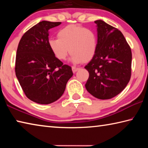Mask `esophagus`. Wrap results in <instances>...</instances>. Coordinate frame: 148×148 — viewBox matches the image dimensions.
<instances>
[{"mask_svg": "<svg viewBox=\"0 0 148 148\" xmlns=\"http://www.w3.org/2000/svg\"><path fill=\"white\" fill-rule=\"evenodd\" d=\"M79 69V68H78V67H76V66H72V71H73L74 72L77 71Z\"/></svg>", "mask_w": 148, "mask_h": 148, "instance_id": "esophagus-1", "label": "esophagus"}]
</instances>
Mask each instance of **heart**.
Segmentation results:
<instances>
[{"mask_svg": "<svg viewBox=\"0 0 148 148\" xmlns=\"http://www.w3.org/2000/svg\"><path fill=\"white\" fill-rule=\"evenodd\" d=\"M58 38L49 39L48 45L57 59L63 61L69 52L71 60L75 63L87 62L96 53L98 38L93 30L78 25H69L57 32Z\"/></svg>", "mask_w": 148, "mask_h": 148, "instance_id": "heart-1", "label": "heart"}]
</instances>
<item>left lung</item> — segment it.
<instances>
[{
    "label": "left lung",
    "mask_w": 148,
    "mask_h": 148,
    "mask_svg": "<svg viewBox=\"0 0 148 148\" xmlns=\"http://www.w3.org/2000/svg\"><path fill=\"white\" fill-rule=\"evenodd\" d=\"M98 47L86 69L89 73L86 88L99 99H110L120 93L131 76L132 52L122 32L97 20Z\"/></svg>",
    "instance_id": "left-lung-1"
}]
</instances>
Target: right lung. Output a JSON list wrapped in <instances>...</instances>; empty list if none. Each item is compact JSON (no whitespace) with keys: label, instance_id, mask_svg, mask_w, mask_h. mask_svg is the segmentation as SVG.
<instances>
[{"label":"right lung","instance_id":"right-lung-1","mask_svg":"<svg viewBox=\"0 0 148 148\" xmlns=\"http://www.w3.org/2000/svg\"><path fill=\"white\" fill-rule=\"evenodd\" d=\"M61 23L40 21L25 32L17 47L16 77L26 97L36 103L58 100L73 75L71 66L57 59L48 45L49 30Z\"/></svg>","mask_w":148,"mask_h":148}]
</instances>
